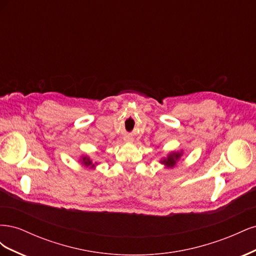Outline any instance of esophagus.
<instances>
[{"instance_id":"34e87169","label":"esophagus","mask_w":256,"mask_h":256,"mask_svg":"<svg viewBox=\"0 0 256 256\" xmlns=\"http://www.w3.org/2000/svg\"><path fill=\"white\" fill-rule=\"evenodd\" d=\"M125 140H126V141H131V138H125Z\"/></svg>"}]
</instances>
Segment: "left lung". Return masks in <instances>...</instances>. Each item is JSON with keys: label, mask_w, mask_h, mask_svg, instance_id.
Masks as SVG:
<instances>
[{"label": "left lung", "mask_w": 256, "mask_h": 256, "mask_svg": "<svg viewBox=\"0 0 256 256\" xmlns=\"http://www.w3.org/2000/svg\"><path fill=\"white\" fill-rule=\"evenodd\" d=\"M180 156H182V154H180V152H173V154H170V156H168L166 159L162 160L161 164H166V166H168V168H172V166H175L177 159H180Z\"/></svg>", "instance_id": "left-lung-1"}]
</instances>
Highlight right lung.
Listing matches in <instances>:
<instances>
[{
    "label": "right lung",
    "mask_w": 256,
    "mask_h": 256,
    "mask_svg": "<svg viewBox=\"0 0 256 256\" xmlns=\"http://www.w3.org/2000/svg\"><path fill=\"white\" fill-rule=\"evenodd\" d=\"M82 164H83L84 166H95V164H92V162L88 158H86V157H83V158H82Z\"/></svg>",
    "instance_id": "obj_1"
}]
</instances>
